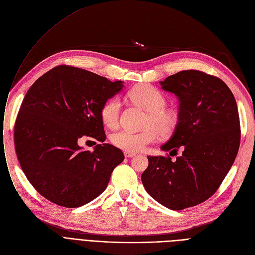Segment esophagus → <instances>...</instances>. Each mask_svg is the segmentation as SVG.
I'll use <instances>...</instances> for the list:
<instances>
[{"label":"esophagus","mask_w":255,"mask_h":255,"mask_svg":"<svg viewBox=\"0 0 255 255\" xmlns=\"http://www.w3.org/2000/svg\"><path fill=\"white\" fill-rule=\"evenodd\" d=\"M124 153H125V156H126V157H132V156L136 155V153L130 152V151H125Z\"/></svg>","instance_id":"esophagus-1"}]
</instances>
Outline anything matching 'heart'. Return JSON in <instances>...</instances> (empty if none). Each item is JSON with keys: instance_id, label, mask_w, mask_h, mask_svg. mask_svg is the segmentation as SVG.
<instances>
[{"instance_id": "b5f03b06", "label": "heart", "mask_w": 255, "mask_h": 255, "mask_svg": "<svg viewBox=\"0 0 255 255\" xmlns=\"http://www.w3.org/2000/svg\"><path fill=\"white\" fill-rule=\"evenodd\" d=\"M129 99L147 111L144 121L145 129L139 132L122 129L112 133L111 143L123 150L138 152L153 142L159 134L168 136L178 124L175 111L164 108L167 98L158 88L150 84H140L133 87L128 94ZM122 104L117 98L108 100L101 108V119L108 128H115L119 122Z\"/></svg>"}]
</instances>
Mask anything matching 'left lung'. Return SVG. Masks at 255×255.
<instances>
[{
	"instance_id": "1",
	"label": "left lung",
	"mask_w": 255,
	"mask_h": 255,
	"mask_svg": "<svg viewBox=\"0 0 255 255\" xmlns=\"http://www.w3.org/2000/svg\"><path fill=\"white\" fill-rule=\"evenodd\" d=\"M179 99L178 124L160 148L177 155L148 156L141 179L146 191L171 210L199 205L218 189L240 146V119L235 97L221 79L197 70L159 82Z\"/></svg>"
}]
</instances>
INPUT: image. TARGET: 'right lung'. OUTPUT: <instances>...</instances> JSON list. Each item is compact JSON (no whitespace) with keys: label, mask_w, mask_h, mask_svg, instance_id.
Segmentation results:
<instances>
[{"label":"right lung","mask_w":255,"mask_h":255,"mask_svg":"<svg viewBox=\"0 0 255 255\" xmlns=\"http://www.w3.org/2000/svg\"><path fill=\"white\" fill-rule=\"evenodd\" d=\"M124 87L93 72L57 66L29 87L14 127L15 150L34 188L66 208L83 206L106 189L115 167L125 159L106 140L101 108ZM101 143L82 150L78 139Z\"/></svg>","instance_id":"obj_1"}]
</instances>
